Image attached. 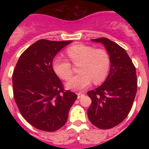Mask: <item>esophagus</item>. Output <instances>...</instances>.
<instances>
[{"label":"esophagus","instance_id":"obj_1","mask_svg":"<svg viewBox=\"0 0 149 149\" xmlns=\"http://www.w3.org/2000/svg\"><path fill=\"white\" fill-rule=\"evenodd\" d=\"M77 98H82L83 96L84 95V94H83V93H77Z\"/></svg>","mask_w":149,"mask_h":149}]
</instances>
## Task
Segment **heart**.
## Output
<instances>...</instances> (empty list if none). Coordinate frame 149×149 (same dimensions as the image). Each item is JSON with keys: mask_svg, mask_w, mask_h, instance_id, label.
<instances>
[{"mask_svg": "<svg viewBox=\"0 0 149 149\" xmlns=\"http://www.w3.org/2000/svg\"><path fill=\"white\" fill-rule=\"evenodd\" d=\"M68 58L74 65H79L80 74L69 80L65 86L68 89L81 91L89 86L93 81L99 84L106 78L110 68L108 54L102 49H95L92 46L77 45L67 50ZM53 68L63 80H68L72 74V68L68 60L56 56L53 61Z\"/></svg>", "mask_w": 149, "mask_h": 149, "instance_id": "1", "label": "heart"}]
</instances>
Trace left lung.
Wrapping results in <instances>:
<instances>
[{
  "mask_svg": "<svg viewBox=\"0 0 149 149\" xmlns=\"http://www.w3.org/2000/svg\"><path fill=\"white\" fill-rule=\"evenodd\" d=\"M91 40L104 45L110 56V68L104 82L87 93L92 100L88 118L98 128H112L125 119L132 107L137 89L136 68L118 44L107 38Z\"/></svg>",
  "mask_w": 149,
  "mask_h": 149,
  "instance_id": "1",
  "label": "left lung"
}]
</instances>
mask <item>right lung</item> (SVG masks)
<instances>
[{"label": "right lung", "instance_id": "add662e5", "mask_svg": "<svg viewBox=\"0 0 149 149\" xmlns=\"http://www.w3.org/2000/svg\"><path fill=\"white\" fill-rule=\"evenodd\" d=\"M72 42L38 40L22 53L13 71L15 103L25 120L39 130L51 132L63 127L77 98L64 90L52 66L56 54Z\"/></svg>", "mask_w": 149, "mask_h": 149}]
</instances>
